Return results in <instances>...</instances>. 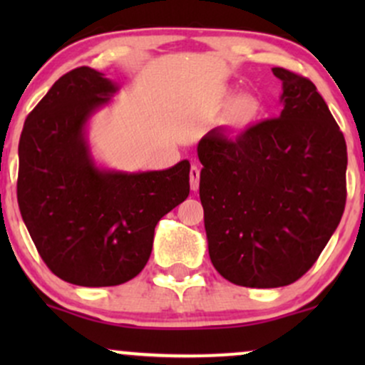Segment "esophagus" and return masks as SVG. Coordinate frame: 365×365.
Segmentation results:
<instances>
[{"instance_id": "34e87169", "label": "esophagus", "mask_w": 365, "mask_h": 365, "mask_svg": "<svg viewBox=\"0 0 365 365\" xmlns=\"http://www.w3.org/2000/svg\"><path fill=\"white\" fill-rule=\"evenodd\" d=\"M199 178H200V171H199V168H197V166L194 165L190 168V188L192 190H197V188H199Z\"/></svg>"}]
</instances>
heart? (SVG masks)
<instances>
[{
	"label": "heart",
	"mask_w": 365,
	"mask_h": 365,
	"mask_svg": "<svg viewBox=\"0 0 365 365\" xmlns=\"http://www.w3.org/2000/svg\"><path fill=\"white\" fill-rule=\"evenodd\" d=\"M230 96H232L230 94V91H221L220 94H217L216 101L212 106L221 108L226 101H228ZM261 111H262V106L257 98H254V96H249V94H242V96H237V98H233L232 101L226 104L223 116H221V121H223L228 128L240 132V130H245L249 128L250 125H254L259 116H261Z\"/></svg>",
	"instance_id": "heart-1"
}]
</instances>
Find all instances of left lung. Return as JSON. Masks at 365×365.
Listing matches in <instances>:
<instances>
[{"label": "left lung", "mask_w": 365, "mask_h": 365, "mask_svg": "<svg viewBox=\"0 0 365 365\" xmlns=\"http://www.w3.org/2000/svg\"><path fill=\"white\" fill-rule=\"evenodd\" d=\"M283 111L197 145L209 257L228 282L287 287L307 273L346 202V144L316 86L287 68Z\"/></svg>", "instance_id": "left-lung-1"}]
</instances>
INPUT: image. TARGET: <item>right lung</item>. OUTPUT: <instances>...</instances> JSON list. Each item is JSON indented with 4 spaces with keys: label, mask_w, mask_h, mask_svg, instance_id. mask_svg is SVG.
Listing matches in <instances>:
<instances>
[{
    "label": "right lung",
    "mask_w": 365,
    "mask_h": 365,
    "mask_svg": "<svg viewBox=\"0 0 365 365\" xmlns=\"http://www.w3.org/2000/svg\"><path fill=\"white\" fill-rule=\"evenodd\" d=\"M116 91L104 73L75 68L53 83L20 135V215L46 266L78 287L135 278L149 261L158 221L190 192L187 159L142 173L94 165L83 128Z\"/></svg>",
    "instance_id": "add662e5"
}]
</instances>
